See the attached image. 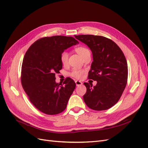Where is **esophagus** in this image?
Instances as JSON below:
<instances>
[{"mask_svg":"<svg viewBox=\"0 0 148 148\" xmlns=\"http://www.w3.org/2000/svg\"><path fill=\"white\" fill-rule=\"evenodd\" d=\"M75 83H76V85H77V86H81V85L83 84V83L82 82L78 81V80H77V81H75Z\"/></svg>","mask_w":148,"mask_h":148,"instance_id":"esophagus-1","label":"esophagus"}]
</instances>
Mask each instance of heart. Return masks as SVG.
Masks as SVG:
<instances>
[{"label":"heart","mask_w":148,"mask_h":148,"mask_svg":"<svg viewBox=\"0 0 148 148\" xmlns=\"http://www.w3.org/2000/svg\"><path fill=\"white\" fill-rule=\"evenodd\" d=\"M75 51L77 52L78 54L81 57L82 59L88 54H90V51L89 49L85 47H78L75 49ZM69 53L66 51H64L60 54V62L61 63L64 65H66L68 64V60H69ZM84 71L82 70H78V69H74L70 73V75L75 78L79 79L82 77L83 75Z\"/></svg>","instance_id":"obj_1"}]
</instances>
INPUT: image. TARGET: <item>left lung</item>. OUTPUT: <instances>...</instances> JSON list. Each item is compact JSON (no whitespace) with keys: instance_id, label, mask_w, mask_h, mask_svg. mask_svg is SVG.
<instances>
[{"instance_id":"8db88e82","label":"left lung","mask_w":148,"mask_h":148,"mask_svg":"<svg viewBox=\"0 0 148 148\" xmlns=\"http://www.w3.org/2000/svg\"><path fill=\"white\" fill-rule=\"evenodd\" d=\"M88 46L93 61L88 78L97 82L96 86L84 83L86 92L85 104L95 110H107L117 103L127 83L128 65L120 48L112 40L101 36L75 35Z\"/></svg>"}]
</instances>
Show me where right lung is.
<instances>
[{
  "mask_svg": "<svg viewBox=\"0 0 148 148\" xmlns=\"http://www.w3.org/2000/svg\"><path fill=\"white\" fill-rule=\"evenodd\" d=\"M79 44L70 36L45 37L34 42L26 52L21 67V84L31 103L42 112L56 115L63 112L76 87L67 78L64 86L56 83V73L62 69L60 54Z\"/></svg>",
  "mask_w": 148,
  "mask_h": 148,
  "instance_id": "right-lung-1",
  "label": "right lung"
}]
</instances>
